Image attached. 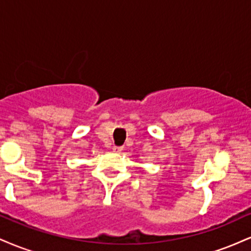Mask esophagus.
<instances>
[{
  "label": "esophagus",
  "mask_w": 251,
  "mask_h": 251,
  "mask_svg": "<svg viewBox=\"0 0 251 251\" xmlns=\"http://www.w3.org/2000/svg\"><path fill=\"white\" fill-rule=\"evenodd\" d=\"M122 151H123V148H119V146H114L113 148V152H116V153H120Z\"/></svg>",
  "instance_id": "esophagus-1"
}]
</instances>
